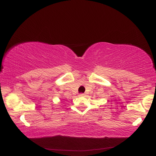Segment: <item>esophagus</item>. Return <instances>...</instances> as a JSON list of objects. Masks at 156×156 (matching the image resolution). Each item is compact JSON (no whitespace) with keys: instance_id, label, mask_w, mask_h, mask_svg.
<instances>
[{"instance_id":"34e87169","label":"esophagus","mask_w":156,"mask_h":156,"mask_svg":"<svg viewBox=\"0 0 156 156\" xmlns=\"http://www.w3.org/2000/svg\"><path fill=\"white\" fill-rule=\"evenodd\" d=\"M84 96V94H80L78 95V96Z\"/></svg>"}]
</instances>
